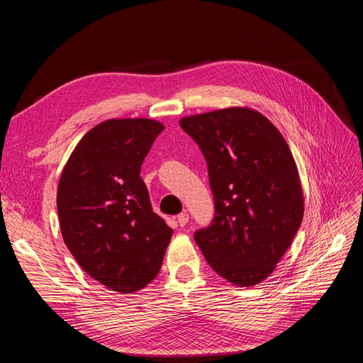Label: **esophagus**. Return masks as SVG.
Returning <instances> with one entry per match:
<instances>
[{
	"mask_svg": "<svg viewBox=\"0 0 363 363\" xmlns=\"http://www.w3.org/2000/svg\"><path fill=\"white\" fill-rule=\"evenodd\" d=\"M177 223H179L180 227H184L186 224L189 223V215L186 213V212H182V213L177 216Z\"/></svg>",
	"mask_w": 363,
	"mask_h": 363,
	"instance_id": "esophagus-1",
	"label": "esophagus"
}]
</instances>
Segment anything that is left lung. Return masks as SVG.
<instances>
[{"instance_id":"left-lung-1","label":"left lung","mask_w":363,"mask_h":363,"mask_svg":"<svg viewBox=\"0 0 363 363\" xmlns=\"http://www.w3.org/2000/svg\"><path fill=\"white\" fill-rule=\"evenodd\" d=\"M207 162L215 199L212 224L195 232L208 265L236 286L269 277L304 213L292 152L268 118L228 107L180 119Z\"/></svg>"}]
</instances>
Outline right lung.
Masks as SVG:
<instances>
[{"instance_id": "1", "label": "right lung", "mask_w": 363, "mask_h": 363, "mask_svg": "<svg viewBox=\"0 0 363 363\" xmlns=\"http://www.w3.org/2000/svg\"><path fill=\"white\" fill-rule=\"evenodd\" d=\"M163 128L147 118L107 119L82 138L60 175L65 244L92 279L115 292L133 294L155 280L172 236L140 179Z\"/></svg>"}]
</instances>
